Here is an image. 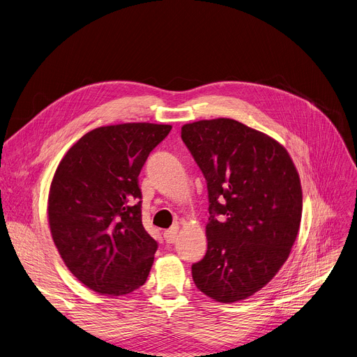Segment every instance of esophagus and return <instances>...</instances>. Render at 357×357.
Returning a JSON list of instances; mask_svg holds the SVG:
<instances>
[{"label": "esophagus", "instance_id": "esophagus-1", "mask_svg": "<svg viewBox=\"0 0 357 357\" xmlns=\"http://www.w3.org/2000/svg\"><path fill=\"white\" fill-rule=\"evenodd\" d=\"M176 236H178V228L174 226V228L168 229L164 232V239L167 243H175L176 242Z\"/></svg>", "mask_w": 357, "mask_h": 357}]
</instances>
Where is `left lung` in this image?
<instances>
[{"label":"left lung","instance_id":"1","mask_svg":"<svg viewBox=\"0 0 357 357\" xmlns=\"http://www.w3.org/2000/svg\"><path fill=\"white\" fill-rule=\"evenodd\" d=\"M182 141L202 171L209 201L208 249L192 265L197 287L232 303L261 290L294 246L302 186L287 151L235 119L182 126Z\"/></svg>","mask_w":357,"mask_h":357}]
</instances>
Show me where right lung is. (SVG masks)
<instances>
[{
	"mask_svg": "<svg viewBox=\"0 0 357 357\" xmlns=\"http://www.w3.org/2000/svg\"><path fill=\"white\" fill-rule=\"evenodd\" d=\"M171 125L121 123L85 134L62 158L51 182L48 220L71 273L107 296L146 282L158 242L142 225L138 176Z\"/></svg>",
	"mask_w": 357,
	"mask_h": 357,
	"instance_id": "add662e5",
	"label": "right lung"
}]
</instances>
